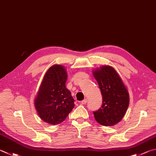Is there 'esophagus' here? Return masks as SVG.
Listing matches in <instances>:
<instances>
[{
	"instance_id": "1",
	"label": "esophagus",
	"mask_w": 156,
	"mask_h": 156,
	"mask_svg": "<svg viewBox=\"0 0 156 156\" xmlns=\"http://www.w3.org/2000/svg\"><path fill=\"white\" fill-rule=\"evenodd\" d=\"M87 102V99H85V100H83V101H81V104H85Z\"/></svg>"
}]
</instances>
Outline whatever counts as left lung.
I'll use <instances>...</instances> for the list:
<instances>
[{
  "instance_id": "1",
  "label": "left lung",
  "mask_w": 156,
  "mask_h": 156,
  "mask_svg": "<svg viewBox=\"0 0 156 156\" xmlns=\"http://www.w3.org/2000/svg\"><path fill=\"white\" fill-rule=\"evenodd\" d=\"M102 95V105L93 115L97 122L113 126L121 121L129 102V93L118 73L111 66H104L93 72Z\"/></svg>"
}]
</instances>
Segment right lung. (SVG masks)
<instances>
[{"label":"right lung","mask_w":156,"mask_h":156,"mask_svg":"<svg viewBox=\"0 0 156 156\" xmlns=\"http://www.w3.org/2000/svg\"><path fill=\"white\" fill-rule=\"evenodd\" d=\"M67 73L61 65H54L45 73L35 98V107L42 120L57 125L66 119L74 107V100L66 83Z\"/></svg>","instance_id":"obj_1"}]
</instances>
